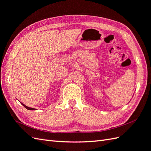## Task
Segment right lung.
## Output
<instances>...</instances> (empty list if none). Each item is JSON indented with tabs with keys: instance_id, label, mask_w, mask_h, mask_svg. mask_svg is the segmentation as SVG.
I'll use <instances>...</instances> for the list:
<instances>
[{
	"instance_id": "1",
	"label": "right lung",
	"mask_w": 151,
	"mask_h": 151,
	"mask_svg": "<svg viewBox=\"0 0 151 151\" xmlns=\"http://www.w3.org/2000/svg\"><path fill=\"white\" fill-rule=\"evenodd\" d=\"M21 103V104L22 105V106H24L27 109H28V110H37V109H35V108H30V107H28V106H26L25 104H24L23 103Z\"/></svg>"
}]
</instances>
